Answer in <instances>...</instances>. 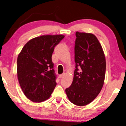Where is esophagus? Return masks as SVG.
<instances>
[{"instance_id": "esophagus-1", "label": "esophagus", "mask_w": 126, "mask_h": 126, "mask_svg": "<svg viewBox=\"0 0 126 126\" xmlns=\"http://www.w3.org/2000/svg\"><path fill=\"white\" fill-rule=\"evenodd\" d=\"M65 75V74L63 73V74H61V75H59V78H62L63 77V76Z\"/></svg>"}]
</instances>
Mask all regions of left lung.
<instances>
[{
	"label": "left lung",
	"instance_id": "8db88e82",
	"mask_svg": "<svg viewBox=\"0 0 126 126\" xmlns=\"http://www.w3.org/2000/svg\"><path fill=\"white\" fill-rule=\"evenodd\" d=\"M75 34V69L73 82L65 92L71 103L84 106L91 103L102 90L106 75V57L93 34L77 32Z\"/></svg>",
	"mask_w": 126,
	"mask_h": 126
}]
</instances>
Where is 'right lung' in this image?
<instances>
[{
	"label": "right lung",
	"mask_w": 126,
	"mask_h": 126,
	"mask_svg": "<svg viewBox=\"0 0 126 126\" xmlns=\"http://www.w3.org/2000/svg\"><path fill=\"white\" fill-rule=\"evenodd\" d=\"M63 35H44L28 41L17 59V77L24 95L39 103L49 98L56 85L52 61L55 47Z\"/></svg>",
	"instance_id": "add662e5"
}]
</instances>
